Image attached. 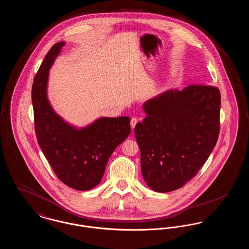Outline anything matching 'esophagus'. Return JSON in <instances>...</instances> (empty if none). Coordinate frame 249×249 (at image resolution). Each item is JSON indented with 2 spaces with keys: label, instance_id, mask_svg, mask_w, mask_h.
<instances>
[{
  "label": "esophagus",
  "instance_id": "esophagus-1",
  "mask_svg": "<svg viewBox=\"0 0 249 249\" xmlns=\"http://www.w3.org/2000/svg\"><path fill=\"white\" fill-rule=\"evenodd\" d=\"M137 122H138V119H137V118L133 117V118L130 119V126H131V129H134V127H135V125L137 124Z\"/></svg>",
  "mask_w": 249,
  "mask_h": 249
}]
</instances>
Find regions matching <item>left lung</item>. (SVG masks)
Listing matches in <instances>:
<instances>
[{
  "instance_id": "1",
  "label": "left lung",
  "mask_w": 249,
  "mask_h": 249,
  "mask_svg": "<svg viewBox=\"0 0 249 249\" xmlns=\"http://www.w3.org/2000/svg\"><path fill=\"white\" fill-rule=\"evenodd\" d=\"M146 117L134 134L141 151V171L157 192L180 189L194 178L216 143L220 92L216 87L190 85L145 102Z\"/></svg>"
}]
</instances>
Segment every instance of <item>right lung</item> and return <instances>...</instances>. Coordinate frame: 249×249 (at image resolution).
Here are the masks:
<instances>
[{"mask_svg": "<svg viewBox=\"0 0 249 249\" xmlns=\"http://www.w3.org/2000/svg\"><path fill=\"white\" fill-rule=\"evenodd\" d=\"M64 45L59 42L50 48L34 79L36 138L62 183L76 190H91L101 182L110 156L130 135V119L101 118L76 129L54 112L47 96L48 70Z\"/></svg>", "mask_w": 249, "mask_h": 249, "instance_id": "obj_1", "label": "right lung"}]
</instances>
